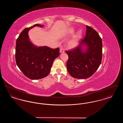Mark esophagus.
<instances>
[{
  "instance_id": "esophagus-1",
  "label": "esophagus",
  "mask_w": 123,
  "mask_h": 123,
  "mask_svg": "<svg viewBox=\"0 0 123 123\" xmlns=\"http://www.w3.org/2000/svg\"><path fill=\"white\" fill-rule=\"evenodd\" d=\"M60 53H63L64 52V49H63V48H60Z\"/></svg>"
}]
</instances>
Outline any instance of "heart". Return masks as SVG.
I'll return each mask as SVG.
<instances>
[{"label":"heart","instance_id":"heart-1","mask_svg":"<svg viewBox=\"0 0 123 123\" xmlns=\"http://www.w3.org/2000/svg\"><path fill=\"white\" fill-rule=\"evenodd\" d=\"M75 30L73 28H70L69 29L67 34L69 35H71L74 33ZM82 35V30H80L77 32L76 34L73 35L72 38L68 42V46L70 47H74L76 46V44L78 40L81 37Z\"/></svg>","mask_w":123,"mask_h":123}]
</instances>
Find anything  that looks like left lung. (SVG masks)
Wrapping results in <instances>:
<instances>
[{
  "instance_id": "8db88e82",
  "label": "left lung",
  "mask_w": 123,
  "mask_h": 123,
  "mask_svg": "<svg viewBox=\"0 0 123 123\" xmlns=\"http://www.w3.org/2000/svg\"><path fill=\"white\" fill-rule=\"evenodd\" d=\"M86 36L80 45L67 51L69 59L66 63L67 70L71 76L77 79H86L92 76L98 69L102 57V42L99 34L90 26L86 25ZM82 43L87 46L83 52Z\"/></svg>"
}]
</instances>
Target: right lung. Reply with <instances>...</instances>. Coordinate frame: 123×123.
<instances>
[{
    "label": "right lung",
    "mask_w": 123,
    "mask_h": 123,
    "mask_svg": "<svg viewBox=\"0 0 123 123\" xmlns=\"http://www.w3.org/2000/svg\"><path fill=\"white\" fill-rule=\"evenodd\" d=\"M43 26L36 24L24 29L16 41L15 59L17 64L24 75L30 79H39L50 72L54 59L59 55V48L37 47L29 41L28 32L32 28Z\"/></svg>",
    "instance_id": "obj_1"
}]
</instances>
